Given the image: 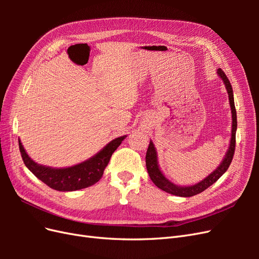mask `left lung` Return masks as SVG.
<instances>
[{
	"instance_id": "left-lung-1",
	"label": "left lung",
	"mask_w": 259,
	"mask_h": 259,
	"mask_svg": "<svg viewBox=\"0 0 259 259\" xmlns=\"http://www.w3.org/2000/svg\"><path fill=\"white\" fill-rule=\"evenodd\" d=\"M217 74L223 80L225 88L227 90V93H228V97H229V104L231 108V114H232V127H231V138H230V144L229 148L227 150L223 161L221 164L214 169L211 173L206 176L204 179H202L201 182L191 185V186H178L175 185L174 183H171L168 178L165 177V175L163 174V171L161 170L159 166V162H158V153H156L155 147L153 143L150 140V144H149L148 150L146 153V166L148 174L150 176L151 180L153 184L160 188L161 190L165 191L167 193L177 195V197H193L195 194H199L202 191H204L205 189L209 186L216 183L217 180L221 178L224 173H226V170L228 169L230 163L233 159V154L234 150H236V132H237V111H236V107H234V99H233V91L231 88V84L228 80V77L226 76L225 72L223 70L219 68L217 69Z\"/></svg>"
}]
</instances>
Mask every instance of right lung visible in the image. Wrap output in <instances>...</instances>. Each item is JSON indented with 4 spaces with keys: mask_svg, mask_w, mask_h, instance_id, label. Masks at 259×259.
I'll return each instance as SVG.
<instances>
[{
    "mask_svg": "<svg viewBox=\"0 0 259 259\" xmlns=\"http://www.w3.org/2000/svg\"><path fill=\"white\" fill-rule=\"evenodd\" d=\"M126 137H117L107 144L92 158L69 167H51L37 164L30 158L18 139L21 158L32 174L52 189L57 191H76L96 184L104 174L112 153Z\"/></svg>",
    "mask_w": 259,
    "mask_h": 259,
    "instance_id": "right-lung-1",
    "label": "right lung"
}]
</instances>
